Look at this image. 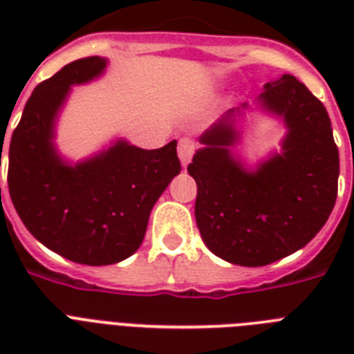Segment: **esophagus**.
<instances>
[{
    "label": "esophagus",
    "instance_id": "obj_1",
    "mask_svg": "<svg viewBox=\"0 0 354 354\" xmlns=\"http://www.w3.org/2000/svg\"><path fill=\"white\" fill-rule=\"evenodd\" d=\"M194 150H196V143H194L193 139H180V143H178V156H180V161H182L183 167H187L189 161L193 160Z\"/></svg>",
    "mask_w": 354,
    "mask_h": 354
}]
</instances>
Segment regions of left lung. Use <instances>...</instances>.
Here are the masks:
<instances>
[{"label": "left lung", "instance_id": "obj_1", "mask_svg": "<svg viewBox=\"0 0 354 354\" xmlns=\"http://www.w3.org/2000/svg\"><path fill=\"white\" fill-rule=\"evenodd\" d=\"M259 101L285 121L281 154L248 172L230 150L241 112L232 108L200 136L204 149L187 167L198 189L194 216L202 241L241 266L275 263L308 244L338 194L340 156L322 101L292 75L266 82Z\"/></svg>", "mask_w": 354, "mask_h": 354}]
</instances>
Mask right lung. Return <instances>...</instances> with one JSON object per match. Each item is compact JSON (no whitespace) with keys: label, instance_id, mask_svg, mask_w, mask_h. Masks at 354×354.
<instances>
[{"label":"right lung","instance_id":"1","mask_svg":"<svg viewBox=\"0 0 354 354\" xmlns=\"http://www.w3.org/2000/svg\"><path fill=\"white\" fill-rule=\"evenodd\" d=\"M104 68V58H80L40 82L8 147V193L25 227L58 255L90 266L119 263L141 246L156 200L182 171L176 141L156 150L118 141L75 167L58 158L53 127L69 86Z\"/></svg>","mask_w":354,"mask_h":354}]
</instances>
